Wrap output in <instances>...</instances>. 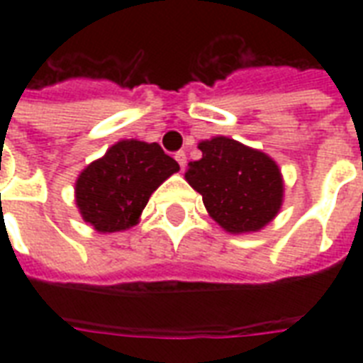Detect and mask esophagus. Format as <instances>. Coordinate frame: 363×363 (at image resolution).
I'll use <instances>...</instances> for the list:
<instances>
[{"label":"esophagus","instance_id":"34e87169","mask_svg":"<svg viewBox=\"0 0 363 363\" xmlns=\"http://www.w3.org/2000/svg\"><path fill=\"white\" fill-rule=\"evenodd\" d=\"M175 160L179 162V165H181V169L186 167V152H184V150H179V152L175 154Z\"/></svg>","mask_w":363,"mask_h":363}]
</instances>
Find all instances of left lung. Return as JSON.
Listing matches in <instances>:
<instances>
[{"instance_id": "1", "label": "left lung", "mask_w": 363, "mask_h": 363, "mask_svg": "<svg viewBox=\"0 0 363 363\" xmlns=\"http://www.w3.org/2000/svg\"><path fill=\"white\" fill-rule=\"evenodd\" d=\"M188 184L201 194L211 218L230 233L258 232L277 216L284 196L279 165L262 150L218 135L198 145Z\"/></svg>"}]
</instances>
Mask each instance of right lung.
Here are the masks:
<instances>
[{
	"label": "right lung",
	"mask_w": 363,
	"mask_h": 363,
	"mask_svg": "<svg viewBox=\"0 0 363 363\" xmlns=\"http://www.w3.org/2000/svg\"><path fill=\"white\" fill-rule=\"evenodd\" d=\"M177 171L179 164L158 143L118 141L77 179L75 201L82 220L101 233L135 226L154 190Z\"/></svg>",
	"instance_id": "right-lung-1"
}]
</instances>
